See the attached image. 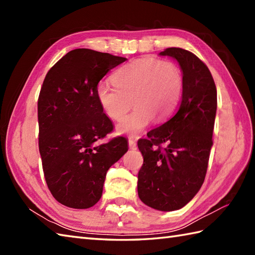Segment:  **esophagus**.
Returning <instances> with one entry per match:
<instances>
[{
  "label": "esophagus",
  "instance_id": "1",
  "mask_svg": "<svg viewBox=\"0 0 255 255\" xmlns=\"http://www.w3.org/2000/svg\"><path fill=\"white\" fill-rule=\"evenodd\" d=\"M128 144H129V148H130V149H136L137 148V142L132 139L128 140Z\"/></svg>",
  "mask_w": 255,
  "mask_h": 255
}]
</instances>
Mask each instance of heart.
<instances>
[{"label": "heart", "mask_w": 255, "mask_h": 255, "mask_svg": "<svg viewBox=\"0 0 255 255\" xmlns=\"http://www.w3.org/2000/svg\"><path fill=\"white\" fill-rule=\"evenodd\" d=\"M115 86L101 83L96 97L103 111L114 121H121L136 105L133 112L117 125L121 134L136 137L153 117L164 121L180 102L183 75L171 61L155 58L136 59L125 64L113 77Z\"/></svg>", "instance_id": "obj_1"}]
</instances>
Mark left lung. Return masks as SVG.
<instances>
[{"label": "left lung", "mask_w": 255, "mask_h": 255, "mask_svg": "<svg viewBox=\"0 0 255 255\" xmlns=\"http://www.w3.org/2000/svg\"><path fill=\"white\" fill-rule=\"evenodd\" d=\"M159 55L178 62L182 101L174 116L138 141L143 155L138 195L151 208L173 211L191 202L204 183L213 147L217 90L209 69L194 53L167 48Z\"/></svg>", "instance_id": "1"}]
</instances>
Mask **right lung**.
I'll return each mask as SVG.
<instances>
[{
    "label": "right lung",
    "instance_id": "right-lung-1",
    "mask_svg": "<svg viewBox=\"0 0 255 255\" xmlns=\"http://www.w3.org/2000/svg\"><path fill=\"white\" fill-rule=\"evenodd\" d=\"M126 58L85 48L63 56L49 71L38 99L39 152L48 188L75 209L102 197L108 169L128 151L126 138L96 144L113 124L96 97L104 75Z\"/></svg>",
    "mask_w": 255,
    "mask_h": 255
}]
</instances>
